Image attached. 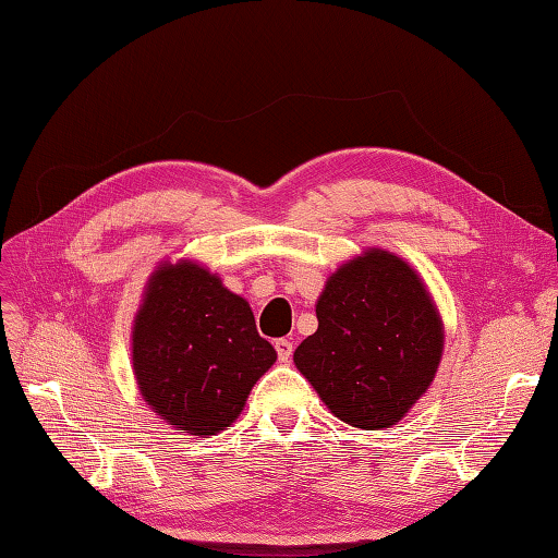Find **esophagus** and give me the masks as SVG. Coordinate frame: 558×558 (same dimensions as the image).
I'll return each mask as SVG.
<instances>
[{
  "label": "esophagus",
  "mask_w": 558,
  "mask_h": 558,
  "mask_svg": "<svg viewBox=\"0 0 558 558\" xmlns=\"http://www.w3.org/2000/svg\"><path fill=\"white\" fill-rule=\"evenodd\" d=\"M276 352H278V360L288 364L292 360V342L288 338H278L276 340Z\"/></svg>",
  "instance_id": "1"
}]
</instances>
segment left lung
Returning <instances> with one entry per match:
<instances>
[{
    "label": "left lung",
    "instance_id": "8db88e82",
    "mask_svg": "<svg viewBox=\"0 0 558 558\" xmlns=\"http://www.w3.org/2000/svg\"><path fill=\"white\" fill-rule=\"evenodd\" d=\"M316 333L294 366L328 410L360 429H388L432 386L444 324L417 270L369 248L328 278L316 302Z\"/></svg>",
    "mask_w": 558,
    "mask_h": 558
}]
</instances>
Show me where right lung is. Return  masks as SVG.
<instances>
[{"label": "right lung", "mask_w": 558, "mask_h": 558, "mask_svg": "<svg viewBox=\"0 0 558 558\" xmlns=\"http://www.w3.org/2000/svg\"><path fill=\"white\" fill-rule=\"evenodd\" d=\"M252 306L194 260L153 272L132 330L141 396L177 432L213 436L244 410L276 362Z\"/></svg>", "instance_id": "obj_1"}]
</instances>
